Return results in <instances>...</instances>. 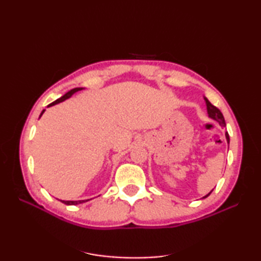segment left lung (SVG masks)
<instances>
[{
  "mask_svg": "<svg viewBox=\"0 0 261 261\" xmlns=\"http://www.w3.org/2000/svg\"><path fill=\"white\" fill-rule=\"evenodd\" d=\"M205 102H206L207 112H208V116H210V118H212L213 120L218 121L219 123H220V125L225 126V121H224V118H223V114L221 113V111H220L218 108H216V107H214L213 104H211V102L208 101L207 98H205ZM225 137H226V141H228V143H229V142H230V138H229V134H228V132H225ZM211 193H212V192H210L206 196H204V198L207 197Z\"/></svg>",
  "mask_w": 261,
  "mask_h": 261,
  "instance_id": "left-lung-1",
  "label": "left lung"
}]
</instances>
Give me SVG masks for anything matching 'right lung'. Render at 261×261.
Here are the masks:
<instances>
[{
	"label": "right lung",
	"mask_w": 261,
	"mask_h": 261,
	"mask_svg": "<svg viewBox=\"0 0 261 261\" xmlns=\"http://www.w3.org/2000/svg\"><path fill=\"white\" fill-rule=\"evenodd\" d=\"M81 90H83L82 87H76V88H73V90H70L69 92H67L65 94L64 96H62L60 98H58V99H56V101L55 102H53V103H50L48 105V107H51V105H55V104H58V103H60V102H63V101H65V99H67V98H69L71 95H73L74 93H76V92H79V91H81ZM45 112V110L42 111L41 112V114H40V116L42 115V113ZM87 201H90V199H83V201H60V202H63L64 204H66V205H77V204H81V203H84V202H87Z\"/></svg>",
	"instance_id": "add662e5"
}]
</instances>
